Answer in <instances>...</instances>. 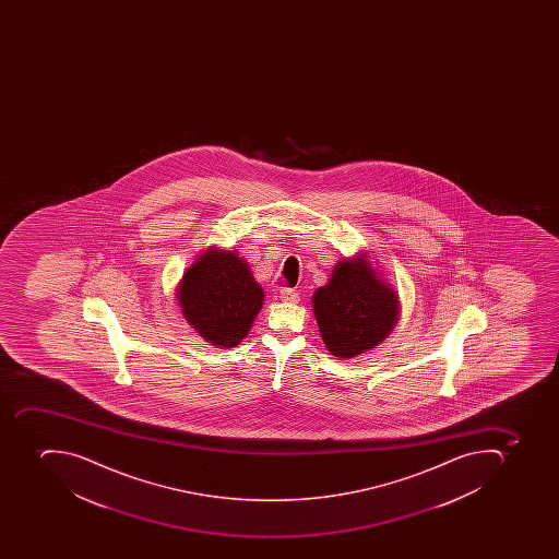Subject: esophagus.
Returning a JSON list of instances; mask_svg holds the SVG:
<instances>
[{"label":"esophagus","instance_id":"esophagus-1","mask_svg":"<svg viewBox=\"0 0 559 559\" xmlns=\"http://www.w3.org/2000/svg\"><path fill=\"white\" fill-rule=\"evenodd\" d=\"M280 299H282L283 302L297 304L299 302V294L292 290V288H282V290H280Z\"/></svg>","mask_w":559,"mask_h":559}]
</instances>
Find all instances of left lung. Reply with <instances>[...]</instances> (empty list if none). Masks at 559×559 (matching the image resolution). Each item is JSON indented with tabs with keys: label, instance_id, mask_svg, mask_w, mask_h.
<instances>
[{
	"label": "left lung",
	"instance_id": "obj_1",
	"mask_svg": "<svg viewBox=\"0 0 559 559\" xmlns=\"http://www.w3.org/2000/svg\"><path fill=\"white\" fill-rule=\"evenodd\" d=\"M312 311L326 349L349 360L383 343L401 317L399 294L367 253L344 257L312 295Z\"/></svg>",
	"mask_w": 559,
	"mask_h": 559
}]
</instances>
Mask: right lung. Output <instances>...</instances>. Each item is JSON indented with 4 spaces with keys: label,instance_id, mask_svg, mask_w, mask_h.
<instances>
[{
    "label": "right lung",
    "instance_id": "1",
    "mask_svg": "<svg viewBox=\"0 0 559 559\" xmlns=\"http://www.w3.org/2000/svg\"><path fill=\"white\" fill-rule=\"evenodd\" d=\"M181 317L215 347H236L247 337L265 292L238 251H201L176 286Z\"/></svg>",
    "mask_w": 559,
    "mask_h": 559
}]
</instances>
